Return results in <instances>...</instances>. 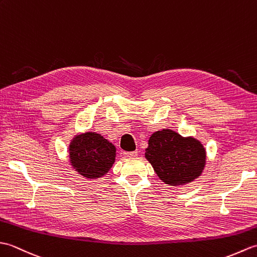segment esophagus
I'll list each match as a JSON object with an SVG mask.
<instances>
[{
    "label": "esophagus",
    "mask_w": 257,
    "mask_h": 257,
    "mask_svg": "<svg viewBox=\"0 0 257 257\" xmlns=\"http://www.w3.org/2000/svg\"><path fill=\"white\" fill-rule=\"evenodd\" d=\"M138 155V151H124L123 152V157L124 158H134Z\"/></svg>",
    "instance_id": "1"
}]
</instances>
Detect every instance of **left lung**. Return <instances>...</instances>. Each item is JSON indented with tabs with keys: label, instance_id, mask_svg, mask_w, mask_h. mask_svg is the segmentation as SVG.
Listing matches in <instances>:
<instances>
[{
	"label": "left lung",
	"instance_id": "1",
	"mask_svg": "<svg viewBox=\"0 0 257 257\" xmlns=\"http://www.w3.org/2000/svg\"><path fill=\"white\" fill-rule=\"evenodd\" d=\"M146 158L163 182L179 185L200 176L205 165V150L194 138H183L172 130H162L150 137Z\"/></svg>",
	"mask_w": 257,
	"mask_h": 257
}]
</instances>
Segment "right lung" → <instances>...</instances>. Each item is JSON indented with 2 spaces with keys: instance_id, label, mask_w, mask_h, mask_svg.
Instances as JSON below:
<instances>
[{
  "instance_id": "1",
  "label": "right lung",
  "mask_w": 257,
  "mask_h": 257,
  "mask_svg": "<svg viewBox=\"0 0 257 257\" xmlns=\"http://www.w3.org/2000/svg\"><path fill=\"white\" fill-rule=\"evenodd\" d=\"M70 161L76 171L94 179L108 172L114 162V146L100 135L87 133L74 138L69 146Z\"/></svg>"
}]
</instances>
